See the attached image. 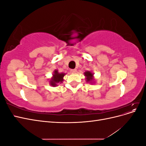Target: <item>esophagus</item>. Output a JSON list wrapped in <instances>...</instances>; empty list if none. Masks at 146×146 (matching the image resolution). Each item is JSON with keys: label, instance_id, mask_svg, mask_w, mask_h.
<instances>
[{"label": "esophagus", "instance_id": "1", "mask_svg": "<svg viewBox=\"0 0 146 146\" xmlns=\"http://www.w3.org/2000/svg\"><path fill=\"white\" fill-rule=\"evenodd\" d=\"M70 72H71L72 73H76L77 72V69H71V70H70Z\"/></svg>", "mask_w": 146, "mask_h": 146}]
</instances>
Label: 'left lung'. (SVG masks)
<instances>
[{"mask_svg":"<svg viewBox=\"0 0 146 146\" xmlns=\"http://www.w3.org/2000/svg\"><path fill=\"white\" fill-rule=\"evenodd\" d=\"M84 74H85V77H86V81L88 82H91V80H92V76H93V74H92L91 72L90 71H86L85 72V73H84Z\"/></svg>","mask_w":146,"mask_h":146,"instance_id":"1","label":"left lung"}]
</instances>
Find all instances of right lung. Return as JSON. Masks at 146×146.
Listing matches in <instances>:
<instances>
[{"instance_id":"1","label":"right lung","mask_w":146,"mask_h":146,"mask_svg":"<svg viewBox=\"0 0 146 146\" xmlns=\"http://www.w3.org/2000/svg\"><path fill=\"white\" fill-rule=\"evenodd\" d=\"M64 74L58 73V70H55L54 74L53 75V78L50 81V85L53 86H56V83H61L63 81V77L64 76Z\"/></svg>"}]
</instances>
